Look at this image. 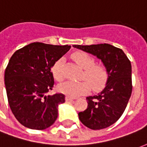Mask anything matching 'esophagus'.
<instances>
[{"instance_id": "esophagus-1", "label": "esophagus", "mask_w": 147, "mask_h": 147, "mask_svg": "<svg viewBox=\"0 0 147 147\" xmlns=\"http://www.w3.org/2000/svg\"><path fill=\"white\" fill-rule=\"evenodd\" d=\"M65 99H66V101H72V100L75 99V98H71L70 96H67V97L65 98Z\"/></svg>"}]
</instances>
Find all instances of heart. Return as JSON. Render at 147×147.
Returning <instances> with one entry per match:
<instances>
[{
    "label": "heart",
    "instance_id": "obj_1",
    "mask_svg": "<svg viewBox=\"0 0 147 147\" xmlns=\"http://www.w3.org/2000/svg\"><path fill=\"white\" fill-rule=\"evenodd\" d=\"M72 58L80 67L83 68L80 82H66L59 86V90L64 94L75 98L86 94L90 89L100 90L105 86L109 78L108 68L102 64H95V60L91 55L85 52H76L72 54ZM64 59L59 58L51 67L53 76L56 80L61 82L64 80L63 67Z\"/></svg>",
    "mask_w": 147,
    "mask_h": 147
}]
</instances>
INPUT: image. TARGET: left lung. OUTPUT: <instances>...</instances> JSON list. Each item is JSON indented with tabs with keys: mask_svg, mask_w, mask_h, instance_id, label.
<instances>
[{
	"mask_svg": "<svg viewBox=\"0 0 147 147\" xmlns=\"http://www.w3.org/2000/svg\"><path fill=\"white\" fill-rule=\"evenodd\" d=\"M73 46L96 56L108 68L105 89L97 95L86 97L87 108L79 113L80 121L90 129L108 127L122 116L131 94V61L122 49L106 43Z\"/></svg>",
	"mask_w": 147,
	"mask_h": 147,
	"instance_id": "1",
	"label": "left lung"
}]
</instances>
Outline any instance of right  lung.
<instances>
[{"instance_id": "add662e5", "label": "right lung", "mask_w": 147, "mask_h": 147, "mask_svg": "<svg viewBox=\"0 0 147 147\" xmlns=\"http://www.w3.org/2000/svg\"><path fill=\"white\" fill-rule=\"evenodd\" d=\"M71 45L33 42L15 52L5 72L8 102L20 123L30 129L44 130L58 116V105L65 102L61 93L46 95L53 90L51 67Z\"/></svg>"}]
</instances>
